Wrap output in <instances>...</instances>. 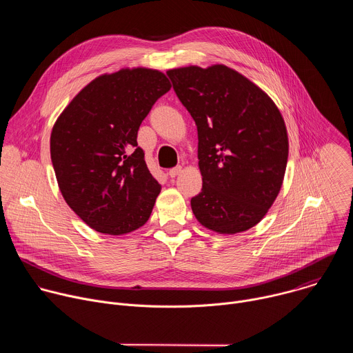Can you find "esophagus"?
<instances>
[{"label":"esophagus","instance_id":"34e87169","mask_svg":"<svg viewBox=\"0 0 353 353\" xmlns=\"http://www.w3.org/2000/svg\"><path fill=\"white\" fill-rule=\"evenodd\" d=\"M181 172H183V168H181V166H177V168H173V169L169 170V176H170V177H176V176H179Z\"/></svg>","mask_w":353,"mask_h":353}]
</instances>
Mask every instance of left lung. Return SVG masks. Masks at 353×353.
<instances>
[{
  "mask_svg": "<svg viewBox=\"0 0 353 353\" xmlns=\"http://www.w3.org/2000/svg\"><path fill=\"white\" fill-rule=\"evenodd\" d=\"M168 75L198 132L203 190L191 199L196 221L219 234L251 229L272 207L285 177L289 141L278 106L223 64Z\"/></svg>",
  "mask_w": 353,
  "mask_h": 353,
  "instance_id": "obj_1",
  "label": "left lung"
}]
</instances>
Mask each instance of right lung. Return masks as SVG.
<instances>
[{
	"label": "right lung",
	"mask_w": 353,
	"mask_h": 353,
	"mask_svg": "<svg viewBox=\"0 0 353 353\" xmlns=\"http://www.w3.org/2000/svg\"><path fill=\"white\" fill-rule=\"evenodd\" d=\"M170 88L159 70L121 68L90 81L56 120L50 155L59 188L96 232L127 234L152 214L162 185L148 170L137 134Z\"/></svg>",
	"instance_id": "obj_1"
}]
</instances>
